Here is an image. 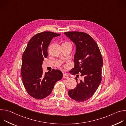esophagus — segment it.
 I'll use <instances>...</instances> for the list:
<instances>
[{
  "mask_svg": "<svg viewBox=\"0 0 126 126\" xmlns=\"http://www.w3.org/2000/svg\"><path fill=\"white\" fill-rule=\"evenodd\" d=\"M63 77L65 79H68L69 78V76L67 74H66V73H63Z\"/></svg>",
  "mask_w": 126,
  "mask_h": 126,
  "instance_id": "1",
  "label": "esophagus"
}]
</instances>
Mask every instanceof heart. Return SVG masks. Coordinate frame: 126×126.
Segmentation results:
<instances>
[{"label": "heart", "instance_id": "obj_1", "mask_svg": "<svg viewBox=\"0 0 126 126\" xmlns=\"http://www.w3.org/2000/svg\"><path fill=\"white\" fill-rule=\"evenodd\" d=\"M67 43V42H66V43Z\"/></svg>", "mask_w": 126, "mask_h": 126}]
</instances>
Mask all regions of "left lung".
Masks as SVG:
<instances>
[{
	"instance_id": "8db88e82",
	"label": "left lung",
	"mask_w": 126,
	"mask_h": 126,
	"mask_svg": "<svg viewBox=\"0 0 126 126\" xmlns=\"http://www.w3.org/2000/svg\"><path fill=\"white\" fill-rule=\"evenodd\" d=\"M76 45L74 57V67L70 71L83 77L77 82L75 88L70 90L68 95L77 102H84L90 98L96 91L102 81L103 59L97 43L87 33L71 31L64 32Z\"/></svg>"
}]
</instances>
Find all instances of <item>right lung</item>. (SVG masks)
<instances>
[{
    "instance_id": "add662e5",
    "label": "right lung",
    "mask_w": 126,
    "mask_h": 126,
    "mask_svg": "<svg viewBox=\"0 0 126 126\" xmlns=\"http://www.w3.org/2000/svg\"><path fill=\"white\" fill-rule=\"evenodd\" d=\"M61 34L45 31L35 35L29 41L23 54L21 74L26 91L33 98L42 99L52 92L56 82L63 77L59 70L44 73L42 63L48 56L47 49L52 39Z\"/></svg>"
}]
</instances>
